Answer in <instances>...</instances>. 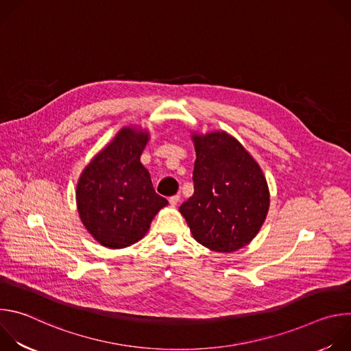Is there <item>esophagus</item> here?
Returning <instances> with one entry per match:
<instances>
[{"instance_id":"esophagus-1","label":"esophagus","mask_w":351,"mask_h":351,"mask_svg":"<svg viewBox=\"0 0 351 351\" xmlns=\"http://www.w3.org/2000/svg\"><path fill=\"white\" fill-rule=\"evenodd\" d=\"M179 202H180V195H179V194H176V195H172V197H169V204H171L172 207H176Z\"/></svg>"}]
</instances>
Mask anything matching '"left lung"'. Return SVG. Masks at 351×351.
<instances>
[{"instance_id":"8db88e82","label":"left lung","mask_w":351,"mask_h":351,"mask_svg":"<svg viewBox=\"0 0 351 351\" xmlns=\"http://www.w3.org/2000/svg\"><path fill=\"white\" fill-rule=\"evenodd\" d=\"M194 193L179 211L195 241L233 253L252 241L267 219L269 189L260 164L225 130L191 133Z\"/></svg>"}]
</instances>
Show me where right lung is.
Listing matches in <instances>:
<instances>
[{"instance_id": "right-lung-1", "label": "right lung", "mask_w": 351, "mask_h": 351, "mask_svg": "<svg viewBox=\"0 0 351 351\" xmlns=\"http://www.w3.org/2000/svg\"><path fill=\"white\" fill-rule=\"evenodd\" d=\"M148 140L147 129L123 126L79 176V217L94 240L107 248H125L141 240L154 217L168 206L140 162Z\"/></svg>"}]
</instances>
